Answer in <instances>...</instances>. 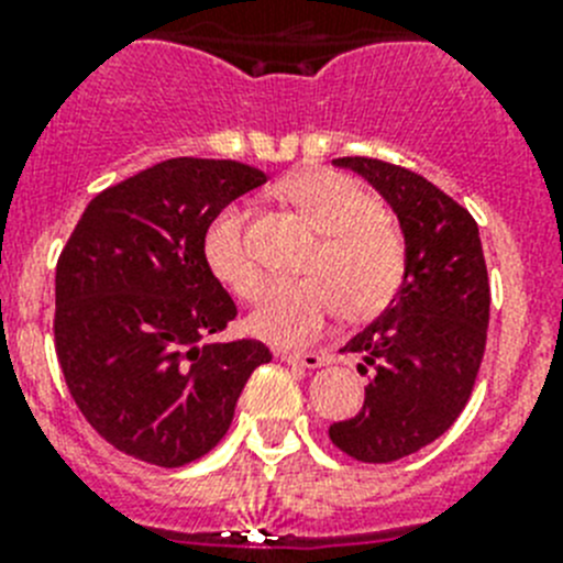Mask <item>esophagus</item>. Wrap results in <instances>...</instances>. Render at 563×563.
<instances>
[{
    "label": "esophagus",
    "instance_id": "esophagus-1",
    "mask_svg": "<svg viewBox=\"0 0 563 563\" xmlns=\"http://www.w3.org/2000/svg\"><path fill=\"white\" fill-rule=\"evenodd\" d=\"M278 361L292 363V366H307V369H318V366H324L330 357L321 355V352H278Z\"/></svg>",
    "mask_w": 563,
    "mask_h": 563
}]
</instances>
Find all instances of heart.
Wrapping results in <instances>:
<instances>
[{
    "instance_id": "b5f03b06",
    "label": "heart",
    "mask_w": 563,
    "mask_h": 563,
    "mask_svg": "<svg viewBox=\"0 0 563 563\" xmlns=\"http://www.w3.org/2000/svg\"><path fill=\"white\" fill-rule=\"evenodd\" d=\"M287 200L324 236L312 256L310 278L273 287L251 330L278 346L316 341L343 312L352 324H366L389 310L409 282V239L383 213L366 186L341 172H307L285 186ZM208 271L245 301L265 296L267 271L247 236L245 208H225L208 225Z\"/></svg>"
}]
</instances>
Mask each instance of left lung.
Listing matches in <instances>:
<instances>
[{"label":"left lung","instance_id":"left-lung-1","mask_svg":"<svg viewBox=\"0 0 563 563\" xmlns=\"http://www.w3.org/2000/svg\"><path fill=\"white\" fill-rule=\"evenodd\" d=\"M386 197L409 239V282L341 352L369 375L363 409L332 422L330 440L357 462H395L445 434L474 391L485 355L490 282L476 220L420 174L341 157Z\"/></svg>","mask_w":563,"mask_h":563}]
</instances>
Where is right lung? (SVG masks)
Returning <instances> with one entry per match:
<instances>
[{
  "instance_id": "add662e5",
  "label": "right lung",
  "mask_w": 563,
  "mask_h": 563,
  "mask_svg": "<svg viewBox=\"0 0 563 563\" xmlns=\"http://www.w3.org/2000/svg\"><path fill=\"white\" fill-rule=\"evenodd\" d=\"M267 177L236 161L172 157L89 202L56 265V355L84 420L157 467L200 460L271 350L217 341L236 305L208 271L206 231Z\"/></svg>"
}]
</instances>
